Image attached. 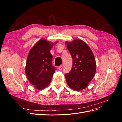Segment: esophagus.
Here are the masks:
<instances>
[{"label":"esophagus","mask_w":122,"mask_h":122,"mask_svg":"<svg viewBox=\"0 0 122 122\" xmlns=\"http://www.w3.org/2000/svg\"><path fill=\"white\" fill-rule=\"evenodd\" d=\"M58 69L59 70H61L62 69V65L59 66V67H58Z\"/></svg>","instance_id":"34e87169"}]
</instances>
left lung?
I'll use <instances>...</instances> for the list:
<instances>
[{
    "label": "left lung",
    "instance_id": "8db88e82",
    "mask_svg": "<svg viewBox=\"0 0 122 122\" xmlns=\"http://www.w3.org/2000/svg\"><path fill=\"white\" fill-rule=\"evenodd\" d=\"M66 44L73 59L71 71L65 75L66 81L73 90H82L95 74L96 64L94 55L87 44L81 40Z\"/></svg>",
    "mask_w": 122,
    "mask_h": 122
}]
</instances>
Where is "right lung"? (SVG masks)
I'll list each match as a JSON object with an SVG mask.
<instances>
[{
	"label": "right lung",
	"instance_id": "right-lung-1",
	"mask_svg": "<svg viewBox=\"0 0 122 122\" xmlns=\"http://www.w3.org/2000/svg\"><path fill=\"white\" fill-rule=\"evenodd\" d=\"M52 46L46 40H40L32 48L27 56L26 75L31 84L38 90L48 86L56 70L52 66V55L50 52Z\"/></svg>",
	"mask_w": 122,
	"mask_h": 122
}]
</instances>
